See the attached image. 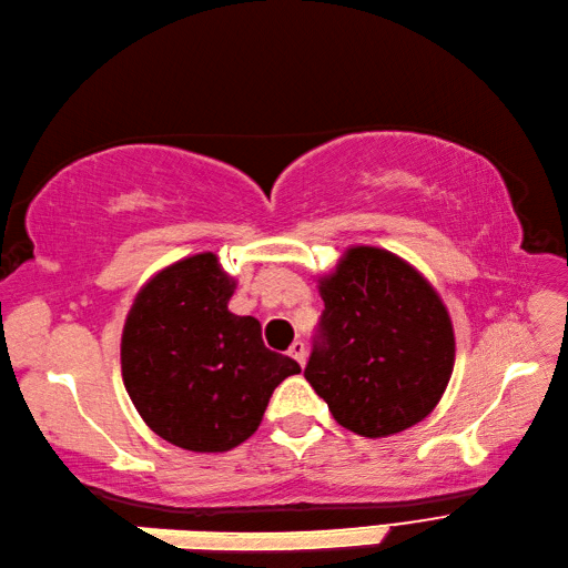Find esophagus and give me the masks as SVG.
<instances>
[{
    "label": "esophagus",
    "mask_w": 568,
    "mask_h": 568,
    "mask_svg": "<svg viewBox=\"0 0 568 568\" xmlns=\"http://www.w3.org/2000/svg\"><path fill=\"white\" fill-rule=\"evenodd\" d=\"M290 357H293L295 362H297V365L302 367L304 365V362H307V345H304L302 341H295L293 345H290Z\"/></svg>",
    "instance_id": "esophagus-1"
}]
</instances>
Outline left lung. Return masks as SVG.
<instances>
[{
    "label": "left lung",
    "mask_w": 568,
    "mask_h": 568,
    "mask_svg": "<svg viewBox=\"0 0 568 568\" xmlns=\"http://www.w3.org/2000/svg\"><path fill=\"white\" fill-rule=\"evenodd\" d=\"M316 287L322 338L304 379L333 419L369 439L423 423L456 362L454 322L434 285L398 254L355 244Z\"/></svg>",
    "instance_id": "1"
}]
</instances>
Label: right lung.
<instances>
[{
    "instance_id": "obj_1",
    "label": "right lung",
    "mask_w": 568,
    "mask_h": 568,
    "mask_svg": "<svg viewBox=\"0 0 568 568\" xmlns=\"http://www.w3.org/2000/svg\"><path fill=\"white\" fill-rule=\"evenodd\" d=\"M237 281L213 252L141 285L122 328V382L160 439L225 454L258 429L275 386L300 365L271 353L254 316L227 310Z\"/></svg>"
}]
</instances>
